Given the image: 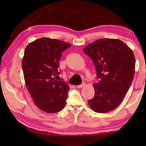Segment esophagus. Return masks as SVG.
<instances>
[{
  "label": "esophagus",
  "instance_id": "1",
  "mask_svg": "<svg viewBox=\"0 0 146 146\" xmlns=\"http://www.w3.org/2000/svg\"><path fill=\"white\" fill-rule=\"evenodd\" d=\"M85 83H83L82 84H81V85H77V86H76V88H83V86H85Z\"/></svg>",
  "mask_w": 146,
  "mask_h": 146
}]
</instances>
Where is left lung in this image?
<instances>
[{
    "label": "left lung",
    "mask_w": 146,
    "mask_h": 146,
    "mask_svg": "<svg viewBox=\"0 0 146 146\" xmlns=\"http://www.w3.org/2000/svg\"><path fill=\"white\" fill-rule=\"evenodd\" d=\"M83 52L94 62L99 79L94 85L95 96L88 105L97 113L113 110L123 100L134 78L132 50L120 40L105 38L86 46Z\"/></svg>",
    "instance_id": "1"
}]
</instances>
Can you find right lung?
Wrapping results in <instances>:
<instances>
[{
    "instance_id": "add662e5",
    "label": "right lung",
    "mask_w": 146,
    "mask_h": 146,
    "mask_svg": "<svg viewBox=\"0 0 146 146\" xmlns=\"http://www.w3.org/2000/svg\"><path fill=\"white\" fill-rule=\"evenodd\" d=\"M71 44L58 39L42 38L26 46L22 62L24 80L35 104L49 113L63 110L70 87L58 81L61 52Z\"/></svg>"
}]
</instances>
